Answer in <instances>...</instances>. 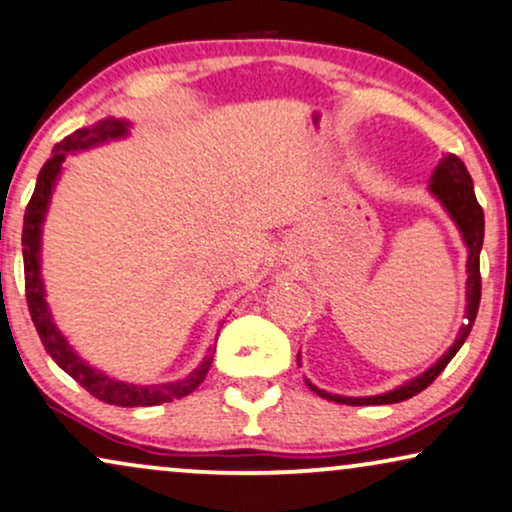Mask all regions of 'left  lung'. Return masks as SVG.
<instances>
[{
    "label": "left lung",
    "mask_w": 512,
    "mask_h": 512,
    "mask_svg": "<svg viewBox=\"0 0 512 512\" xmlns=\"http://www.w3.org/2000/svg\"><path fill=\"white\" fill-rule=\"evenodd\" d=\"M431 194L442 203V208L447 210L449 217H452L456 227H459L463 243L468 248V281H466V323L461 325L459 335H456L454 344L449 346L438 363L428 367L426 372H421L419 377H414L407 381V384L393 388V391L381 393V395H367V398H346V395H335L320 391L306 381V386L311 388L313 393H318L320 398L332 400V403H342V405H391V403H403V400L412 398L424 391L426 386H431L438 374L445 370L449 360L456 356V351L461 349L466 337L473 330L475 316H478V306H480V292H482V281H480V250H482V241H485V213H482L478 199H475V189H473V180H470V173L463 166V161L454 154H445L435 166L433 175H431ZM299 360V356H297Z\"/></svg>",
    "instance_id": "8db88e82"
}]
</instances>
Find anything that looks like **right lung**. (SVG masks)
<instances>
[{
    "label": "right lung",
    "mask_w": 512,
    "mask_h": 512,
    "mask_svg": "<svg viewBox=\"0 0 512 512\" xmlns=\"http://www.w3.org/2000/svg\"><path fill=\"white\" fill-rule=\"evenodd\" d=\"M128 121L124 119H102L91 128H79L72 135H67L65 140H60L56 147H53L51 159L44 163V168L39 170L37 187H34V194L30 203H27L25 220H23V262H25V297L27 306H30L32 323L37 327L39 339H42L44 349L49 356L56 360L60 370H65L74 381H79L81 386L86 388L93 398L102 400L107 405L117 407H152V405H163L173 403L175 398H182V395H189L196 386L206 379L210 370V363H213L215 344L208 349V356L203 358V363L196 367V370L189 374L187 379L170 381V384H152V386H135L126 384V381H117L100 370H95L81 360L67 339L60 335V330L53 323L49 304H46V292H44V281H42V227L46 210H49V201L53 194V185H56L60 168H63L65 156L72 152H81V149L95 147L100 142L117 140L128 135ZM217 342V339H215Z\"/></svg>",
    "instance_id": "obj_1"
}]
</instances>
